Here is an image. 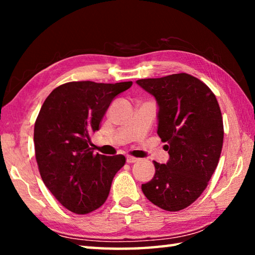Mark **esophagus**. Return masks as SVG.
Returning <instances> with one entry per match:
<instances>
[{"mask_svg":"<svg viewBox=\"0 0 255 255\" xmlns=\"http://www.w3.org/2000/svg\"><path fill=\"white\" fill-rule=\"evenodd\" d=\"M138 159L139 158H137V157H133V156H130V155H128L127 156V163H129V164H131V163H136Z\"/></svg>","mask_w":255,"mask_h":255,"instance_id":"34e87169","label":"esophagus"}]
</instances>
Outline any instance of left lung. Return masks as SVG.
Returning <instances> with one entry per match:
<instances>
[{
    "label": "left lung",
    "mask_w": 255,
    "mask_h": 255,
    "mask_svg": "<svg viewBox=\"0 0 255 255\" xmlns=\"http://www.w3.org/2000/svg\"><path fill=\"white\" fill-rule=\"evenodd\" d=\"M136 83L156 99L157 133L170 155L166 164L154 161V178L141 190L155 206L179 211L200 197L217 167L224 139L221 108L208 86L187 73Z\"/></svg>",
    "instance_id": "left-lung-1"
}]
</instances>
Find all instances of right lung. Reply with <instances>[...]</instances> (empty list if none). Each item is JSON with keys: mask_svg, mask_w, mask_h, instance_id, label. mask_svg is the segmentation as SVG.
<instances>
[{"mask_svg": "<svg viewBox=\"0 0 255 255\" xmlns=\"http://www.w3.org/2000/svg\"><path fill=\"white\" fill-rule=\"evenodd\" d=\"M131 85L68 82L41 107L33 131L38 167L46 187L72 213L89 214L105 204L114 176L125 165L124 155L93 154L91 136L111 101Z\"/></svg>", "mask_w": 255, "mask_h": 255, "instance_id": "add662e5", "label": "right lung"}]
</instances>
